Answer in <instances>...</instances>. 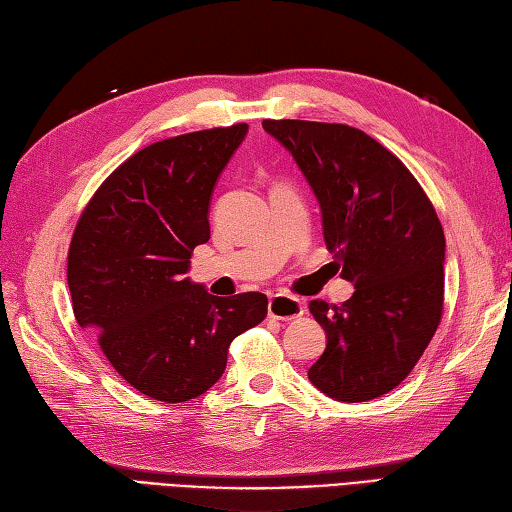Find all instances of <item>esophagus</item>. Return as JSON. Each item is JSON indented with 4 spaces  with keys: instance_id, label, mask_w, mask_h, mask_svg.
Instances as JSON below:
<instances>
[{
    "instance_id": "esophagus-1",
    "label": "esophagus",
    "mask_w": 512,
    "mask_h": 512,
    "mask_svg": "<svg viewBox=\"0 0 512 512\" xmlns=\"http://www.w3.org/2000/svg\"><path fill=\"white\" fill-rule=\"evenodd\" d=\"M267 311H269V316L276 320H294V318H300L302 314H305V305H302V300H298L294 296L276 294L269 298Z\"/></svg>"
}]
</instances>
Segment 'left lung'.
<instances>
[{"label":"left lung","instance_id":"8db88e82","mask_svg":"<svg viewBox=\"0 0 512 512\" xmlns=\"http://www.w3.org/2000/svg\"><path fill=\"white\" fill-rule=\"evenodd\" d=\"M314 190L322 236L353 296L309 311L327 347L309 380L338 402H367L411 373L440 325L444 229L406 165L342 123L263 121Z\"/></svg>","mask_w":512,"mask_h":512}]
</instances>
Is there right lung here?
<instances>
[{
    "label": "right lung",
    "instance_id": "1",
    "mask_svg": "<svg viewBox=\"0 0 512 512\" xmlns=\"http://www.w3.org/2000/svg\"><path fill=\"white\" fill-rule=\"evenodd\" d=\"M247 123L181 134L132 154L92 196L68 252L72 311L121 378L161 402L221 380L238 333L267 316L258 291L218 298L185 274L210 241L218 176Z\"/></svg>",
    "mask_w": 512,
    "mask_h": 512
}]
</instances>
